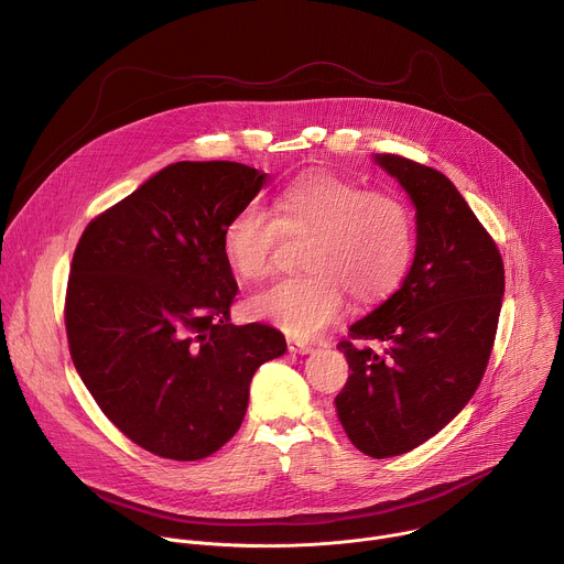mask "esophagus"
Segmentation results:
<instances>
[{
    "mask_svg": "<svg viewBox=\"0 0 564 564\" xmlns=\"http://www.w3.org/2000/svg\"><path fill=\"white\" fill-rule=\"evenodd\" d=\"M288 349L294 354H310L312 345L305 340H299V338H288Z\"/></svg>",
    "mask_w": 564,
    "mask_h": 564,
    "instance_id": "34e87169",
    "label": "esophagus"
}]
</instances>
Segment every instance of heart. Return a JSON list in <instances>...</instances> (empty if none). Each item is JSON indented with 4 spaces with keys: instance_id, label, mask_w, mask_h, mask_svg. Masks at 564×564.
I'll return each mask as SVG.
<instances>
[{
    "instance_id": "1",
    "label": "heart",
    "mask_w": 564,
    "mask_h": 564,
    "mask_svg": "<svg viewBox=\"0 0 564 564\" xmlns=\"http://www.w3.org/2000/svg\"><path fill=\"white\" fill-rule=\"evenodd\" d=\"M281 235H312L303 257L310 274L276 281L254 294L248 310L296 338L334 325L345 312V292L360 307L390 299L414 252L412 213L399 197L327 170L288 181L274 197V215L246 204L228 219L221 246L230 270L241 281L268 276Z\"/></svg>"
}]
</instances>
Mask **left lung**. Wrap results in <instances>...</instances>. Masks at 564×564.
Wrapping results in <instances>:
<instances>
[{"label": "left lung", "mask_w": 564, "mask_h": 564, "mask_svg": "<svg viewBox=\"0 0 564 564\" xmlns=\"http://www.w3.org/2000/svg\"><path fill=\"white\" fill-rule=\"evenodd\" d=\"M373 161L416 206V254L401 290L336 345L351 373L334 403L356 449L390 458L438 434L478 390L505 268L496 241L443 172L390 152Z\"/></svg>", "instance_id": "obj_1"}]
</instances>
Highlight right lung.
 I'll return each mask as SVG.
<instances>
[{
	"instance_id": "right-lung-1",
	"label": "right lung",
	"mask_w": 564,
	"mask_h": 564,
	"mask_svg": "<svg viewBox=\"0 0 564 564\" xmlns=\"http://www.w3.org/2000/svg\"><path fill=\"white\" fill-rule=\"evenodd\" d=\"M263 183L235 161L172 163L95 217L75 248L70 358L110 423L154 456L221 449L243 423L254 371L288 349L270 325L230 323L239 288L221 237Z\"/></svg>"
}]
</instances>
